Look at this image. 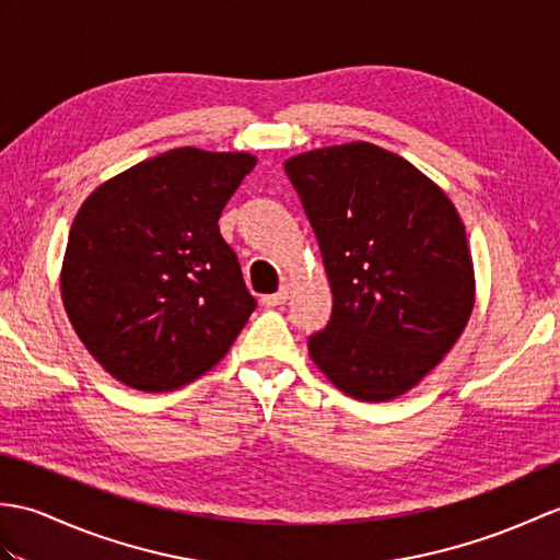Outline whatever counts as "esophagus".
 <instances>
[{
  "mask_svg": "<svg viewBox=\"0 0 560 560\" xmlns=\"http://www.w3.org/2000/svg\"><path fill=\"white\" fill-rule=\"evenodd\" d=\"M285 301H289V291L281 289V291H277V293L265 295V298H262V305H265V307H279V305H283Z\"/></svg>",
  "mask_w": 560,
  "mask_h": 560,
  "instance_id": "34e87169",
  "label": "esophagus"
}]
</instances>
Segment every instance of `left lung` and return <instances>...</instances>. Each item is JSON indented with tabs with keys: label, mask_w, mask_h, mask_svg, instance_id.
<instances>
[{
	"label": "left lung",
	"mask_w": 560,
	"mask_h": 560,
	"mask_svg": "<svg viewBox=\"0 0 560 560\" xmlns=\"http://www.w3.org/2000/svg\"><path fill=\"white\" fill-rule=\"evenodd\" d=\"M322 250L331 319L307 339L327 380L358 400L420 384L458 341L475 271L456 207L410 162L372 142L283 164Z\"/></svg>",
	"instance_id": "8db88e82"
}]
</instances>
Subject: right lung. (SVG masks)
I'll return each mask as SVG.
<instances>
[{
    "label": "right lung",
    "instance_id": "obj_1",
    "mask_svg": "<svg viewBox=\"0 0 560 560\" xmlns=\"http://www.w3.org/2000/svg\"><path fill=\"white\" fill-rule=\"evenodd\" d=\"M255 162L248 152L176 148L109 178L81 205L61 301L114 380L172 392L229 353L257 303L217 221Z\"/></svg>",
    "mask_w": 560,
    "mask_h": 560
}]
</instances>
